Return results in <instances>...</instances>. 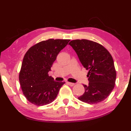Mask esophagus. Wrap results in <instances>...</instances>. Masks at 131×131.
I'll return each mask as SVG.
<instances>
[{
  "label": "esophagus",
  "instance_id": "1",
  "mask_svg": "<svg viewBox=\"0 0 131 131\" xmlns=\"http://www.w3.org/2000/svg\"><path fill=\"white\" fill-rule=\"evenodd\" d=\"M68 84H69L70 86H73V85H75L74 83H72V82H68Z\"/></svg>",
  "mask_w": 131,
  "mask_h": 131
}]
</instances>
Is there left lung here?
Here are the masks:
<instances>
[{
  "instance_id": "8db88e82",
  "label": "left lung",
  "mask_w": 131,
  "mask_h": 131,
  "mask_svg": "<svg viewBox=\"0 0 131 131\" xmlns=\"http://www.w3.org/2000/svg\"><path fill=\"white\" fill-rule=\"evenodd\" d=\"M69 45L88 70L89 83L84 85L85 92L78 99L88 104L103 102L115 87L116 72L112 55L102 45L91 40H74Z\"/></svg>"
}]
</instances>
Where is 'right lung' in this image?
<instances>
[{
	"label": "right lung",
	"instance_id": "1",
	"mask_svg": "<svg viewBox=\"0 0 131 131\" xmlns=\"http://www.w3.org/2000/svg\"><path fill=\"white\" fill-rule=\"evenodd\" d=\"M70 40L49 39L30 47L24 57L19 80L24 95L36 106L50 104L65 82H57L48 72L59 53Z\"/></svg>",
	"mask_w": 131,
	"mask_h": 131
}]
</instances>
